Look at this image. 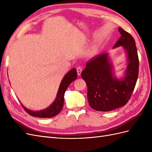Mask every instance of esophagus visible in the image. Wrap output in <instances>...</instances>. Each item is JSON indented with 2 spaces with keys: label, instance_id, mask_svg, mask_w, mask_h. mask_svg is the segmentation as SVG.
Instances as JSON below:
<instances>
[{
  "label": "esophagus",
  "instance_id": "34e87169",
  "mask_svg": "<svg viewBox=\"0 0 152 152\" xmlns=\"http://www.w3.org/2000/svg\"><path fill=\"white\" fill-rule=\"evenodd\" d=\"M77 74H78V75H80L81 72H82V67H80V66L77 67Z\"/></svg>",
  "mask_w": 152,
  "mask_h": 152
}]
</instances>
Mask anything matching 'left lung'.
Returning <instances> with one entry per match:
<instances>
[{"label":"left lung","instance_id":"8db88e82","mask_svg":"<svg viewBox=\"0 0 152 152\" xmlns=\"http://www.w3.org/2000/svg\"><path fill=\"white\" fill-rule=\"evenodd\" d=\"M118 31L121 36L113 48L123 45L126 49L128 57L126 77L122 80L113 77L107 53L91 58L81 73L87 86L89 104L97 111L109 112L126 105L138 77L139 59L135 40L121 27L118 28Z\"/></svg>","mask_w":152,"mask_h":152}]
</instances>
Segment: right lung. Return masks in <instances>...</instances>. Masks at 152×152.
Wrapping results in <instances>:
<instances>
[{
    "mask_svg": "<svg viewBox=\"0 0 152 152\" xmlns=\"http://www.w3.org/2000/svg\"><path fill=\"white\" fill-rule=\"evenodd\" d=\"M77 73L75 68H73L72 70L66 73L61 81L60 86H59L56 99L54 100V103L46 109L40 110V111L34 112L26 108L21 104L22 107H23L27 113L33 117L39 118H51L57 115L63 108L64 103V94H65L66 89L68 86L77 79Z\"/></svg>",
    "mask_w": 152,
    "mask_h": 152,
    "instance_id": "1",
    "label": "right lung"
}]
</instances>
